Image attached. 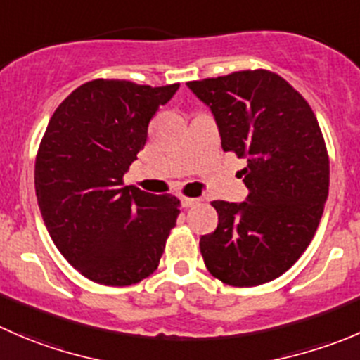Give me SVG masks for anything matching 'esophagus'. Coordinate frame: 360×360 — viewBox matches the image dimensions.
<instances>
[{
	"instance_id": "34e87169",
	"label": "esophagus",
	"mask_w": 360,
	"mask_h": 360,
	"mask_svg": "<svg viewBox=\"0 0 360 360\" xmlns=\"http://www.w3.org/2000/svg\"><path fill=\"white\" fill-rule=\"evenodd\" d=\"M181 204H183L184 209L193 207L195 204H198V198H191V197H181Z\"/></svg>"
}]
</instances>
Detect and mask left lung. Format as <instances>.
Segmentation results:
<instances>
[{
    "mask_svg": "<svg viewBox=\"0 0 360 360\" xmlns=\"http://www.w3.org/2000/svg\"><path fill=\"white\" fill-rule=\"evenodd\" d=\"M214 114L223 151L246 160V202L214 200V232L200 237L209 273L232 287L276 280L311 243L329 195V155L315 112L269 70L188 82Z\"/></svg>",
    "mask_w": 360,
    "mask_h": 360,
    "instance_id": "obj_1",
    "label": "left lung"
}]
</instances>
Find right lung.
Returning <instances> with one entry per match:
<instances>
[{
    "label": "right lung",
    "instance_id": "right-lung-1",
    "mask_svg": "<svg viewBox=\"0 0 360 360\" xmlns=\"http://www.w3.org/2000/svg\"><path fill=\"white\" fill-rule=\"evenodd\" d=\"M179 84L95 79L70 93L47 124L34 190L56 248L87 280L128 287L158 269L181 200L123 186L148 127Z\"/></svg>",
    "mask_w": 360,
    "mask_h": 360
}]
</instances>
